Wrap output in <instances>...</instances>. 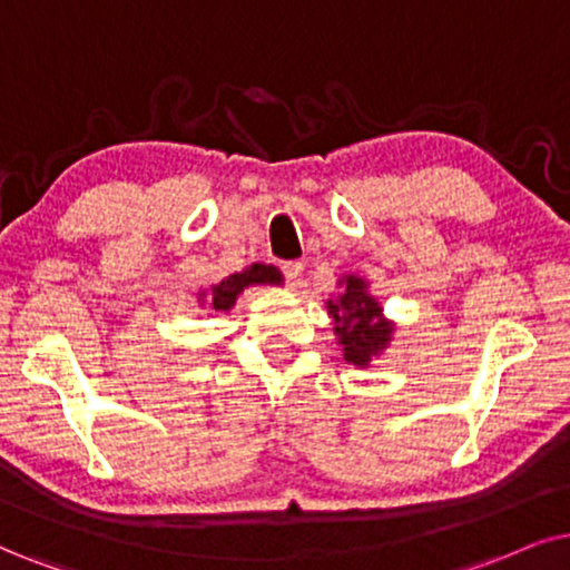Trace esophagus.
<instances>
[{"label":"esophagus","mask_w":570,"mask_h":570,"mask_svg":"<svg viewBox=\"0 0 570 570\" xmlns=\"http://www.w3.org/2000/svg\"><path fill=\"white\" fill-rule=\"evenodd\" d=\"M302 271H305V265L297 263V261H292V263H284V265H281V273H284L286 284H289V286H297V284H299Z\"/></svg>","instance_id":"obj_1"}]
</instances>
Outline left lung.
<instances>
[{
    "label": "left lung",
    "instance_id": "8db88e82",
    "mask_svg": "<svg viewBox=\"0 0 570 570\" xmlns=\"http://www.w3.org/2000/svg\"><path fill=\"white\" fill-rule=\"evenodd\" d=\"M328 313L336 323L338 344L344 350V360L355 365H368L373 355H379L392 338V323L381 318L379 302L368 294L363 278L347 276V286L338 299L328 302Z\"/></svg>",
    "mask_w": 570,
    "mask_h": 570
}]
</instances>
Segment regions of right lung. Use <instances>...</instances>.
Returning <instances> with one entry per match:
<instances>
[{
  "label": "right lung",
  "mask_w": 570,
  "mask_h": 570,
  "mask_svg": "<svg viewBox=\"0 0 570 570\" xmlns=\"http://www.w3.org/2000/svg\"><path fill=\"white\" fill-rule=\"evenodd\" d=\"M249 284H281V273L273 265H261L255 263L252 268L244 273H234V276L223 278L220 284H215L210 292H207L205 305H210L213 309H232L239 292H244V286Z\"/></svg>",
  "instance_id": "obj_1"
}]
</instances>
